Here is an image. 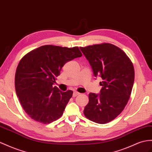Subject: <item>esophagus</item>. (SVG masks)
<instances>
[{
    "label": "esophagus",
    "instance_id": "34e87169",
    "mask_svg": "<svg viewBox=\"0 0 152 152\" xmlns=\"http://www.w3.org/2000/svg\"><path fill=\"white\" fill-rule=\"evenodd\" d=\"M80 94V93L79 92H74V93H73V97H76V96H77V95H79Z\"/></svg>",
    "mask_w": 152,
    "mask_h": 152
}]
</instances>
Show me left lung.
<instances>
[{"label":"left lung","mask_w":152,"mask_h":152,"mask_svg":"<svg viewBox=\"0 0 152 152\" xmlns=\"http://www.w3.org/2000/svg\"><path fill=\"white\" fill-rule=\"evenodd\" d=\"M80 48L94 75L103 80L100 94H88L84 115L96 123H107L121 113L129 100L135 77L133 64L123 50L109 43Z\"/></svg>","instance_id":"1"}]
</instances>
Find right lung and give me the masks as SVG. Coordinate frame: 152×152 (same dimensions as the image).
Masks as SVG:
<instances>
[{
    "mask_svg": "<svg viewBox=\"0 0 152 152\" xmlns=\"http://www.w3.org/2000/svg\"><path fill=\"white\" fill-rule=\"evenodd\" d=\"M81 56L78 47L45 45L22 57L15 73V91L23 109L32 119L49 124L63 115L73 92H62L53 85L63 66Z\"/></svg>",
    "mask_w": 152,
    "mask_h": 152,
    "instance_id": "right-lung-1",
    "label": "right lung"
}]
</instances>
